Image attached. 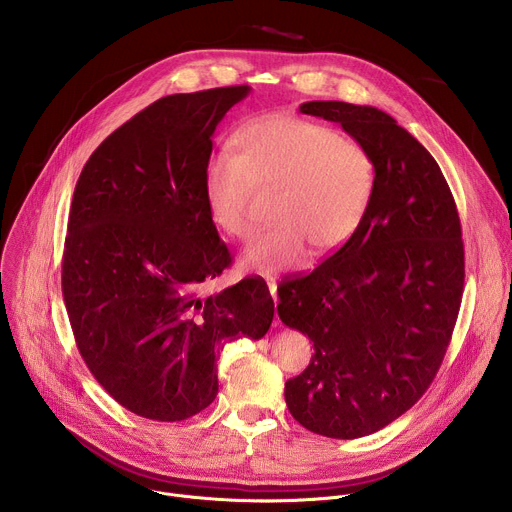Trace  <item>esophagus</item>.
Here are the masks:
<instances>
[{
    "instance_id": "1",
    "label": "esophagus",
    "mask_w": 512,
    "mask_h": 512,
    "mask_svg": "<svg viewBox=\"0 0 512 512\" xmlns=\"http://www.w3.org/2000/svg\"><path fill=\"white\" fill-rule=\"evenodd\" d=\"M267 287H269V294H271V298H273V302L277 306V283H275L273 277H267ZM275 326H279V320H275Z\"/></svg>"
}]
</instances>
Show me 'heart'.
<instances>
[{
  "label": "heart",
  "instance_id": "b5f03b06",
  "mask_svg": "<svg viewBox=\"0 0 512 512\" xmlns=\"http://www.w3.org/2000/svg\"><path fill=\"white\" fill-rule=\"evenodd\" d=\"M375 184V162L352 137L271 115L237 133L233 154L206 164L204 200L218 231L249 241L257 233L253 188L275 190V223L243 257L245 267L273 275L300 265L310 243L318 251L344 245L367 216Z\"/></svg>",
  "mask_w": 512,
  "mask_h": 512
}]
</instances>
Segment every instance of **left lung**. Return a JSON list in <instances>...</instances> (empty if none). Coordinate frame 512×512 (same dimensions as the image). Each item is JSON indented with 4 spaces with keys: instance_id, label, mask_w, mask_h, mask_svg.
<instances>
[{
    "instance_id": "8db88e82",
    "label": "left lung",
    "mask_w": 512,
    "mask_h": 512,
    "mask_svg": "<svg viewBox=\"0 0 512 512\" xmlns=\"http://www.w3.org/2000/svg\"><path fill=\"white\" fill-rule=\"evenodd\" d=\"M375 162V194L356 233L312 273L279 283L277 314L314 342L285 403L306 429L371 435L431 385L464 291V243L450 186L423 145L385 111L310 101Z\"/></svg>"
}]
</instances>
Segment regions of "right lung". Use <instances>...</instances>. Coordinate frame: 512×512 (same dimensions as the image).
Masks as SVG:
<instances>
[{
    "instance_id": "add662e5",
    "label": "right lung",
    "mask_w": 512,
    "mask_h": 512,
    "mask_svg": "<svg viewBox=\"0 0 512 512\" xmlns=\"http://www.w3.org/2000/svg\"><path fill=\"white\" fill-rule=\"evenodd\" d=\"M251 87L168 95L115 129L72 194L62 294L99 385L131 413L182 421L218 393L221 348L259 340L273 320L261 277L206 300L231 265L204 200L212 135Z\"/></svg>"
}]
</instances>
